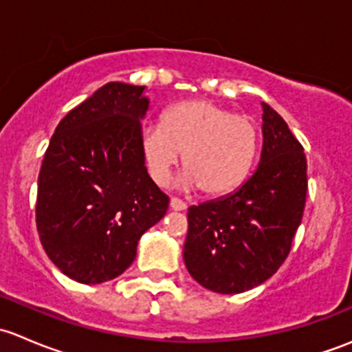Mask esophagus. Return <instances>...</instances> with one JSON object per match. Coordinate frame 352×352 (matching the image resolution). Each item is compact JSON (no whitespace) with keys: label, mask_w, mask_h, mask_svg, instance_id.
I'll return each mask as SVG.
<instances>
[{"label":"esophagus","mask_w":352,"mask_h":352,"mask_svg":"<svg viewBox=\"0 0 352 352\" xmlns=\"http://www.w3.org/2000/svg\"><path fill=\"white\" fill-rule=\"evenodd\" d=\"M170 208H172L173 211H184V209L187 208V204L182 201V199L172 197L170 199Z\"/></svg>","instance_id":"1"}]
</instances>
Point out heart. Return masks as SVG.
<instances>
[{
    "instance_id": "heart-1",
    "label": "heart",
    "mask_w": 352,
    "mask_h": 352,
    "mask_svg": "<svg viewBox=\"0 0 352 352\" xmlns=\"http://www.w3.org/2000/svg\"><path fill=\"white\" fill-rule=\"evenodd\" d=\"M257 126L247 116L209 100H189L172 105L160 126L141 133V151L150 177L166 186L180 162L186 189L201 187L208 196L235 190L247 179L257 153Z\"/></svg>"
}]
</instances>
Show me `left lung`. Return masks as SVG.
Returning a JSON list of instances; mask_svg holds the SVG:
<instances>
[{
    "label": "left lung",
    "instance_id": "obj_1",
    "mask_svg": "<svg viewBox=\"0 0 352 352\" xmlns=\"http://www.w3.org/2000/svg\"><path fill=\"white\" fill-rule=\"evenodd\" d=\"M257 170L230 196L190 206L184 262L206 289L236 294L267 281L291 250L307 201V156L287 124L262 104Z\"/></svg>",
    "mask_w": 352,
    "mask_h": 352
}]
</instances>
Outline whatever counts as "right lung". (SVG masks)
<instances>
[{"label": "right lung", "mask_w": 352, "mask_h": 352, "mask_svg": "<svg viewBox=\"0 0 352 352\" xmlns=\"http://www.w3.org/2000/svg\"><path fill=\"white\" fill-rule=\"evenodd\" d=\"M143 91L104 85L67 112L45 150L35 223L45 254L73 281L100 285L122 274L141 235L168 209L141 151L150 107Z\"/></svg>", "instance_id": "right-lung-1"}]
</instances>
